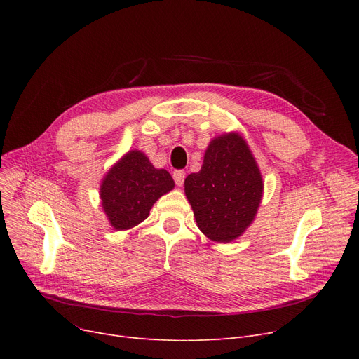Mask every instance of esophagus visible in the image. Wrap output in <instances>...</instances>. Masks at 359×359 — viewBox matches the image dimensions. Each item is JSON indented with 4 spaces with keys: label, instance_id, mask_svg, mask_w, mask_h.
<instances>
[{
    "label": "esophagus",
    "instance_id": "obj_1",
    "mask_svg": "<svg viewBox=\"0 0 359 359\" xmlns=\"http://www.w3.org/2000/svg\"><path fill=\"white\" fill-rule=\"evenodd\" d=\"M184 176H186L184 170H175V172H173V179H175V182H176L177 186H182V184H183Z\"/></svg>",
    "mask_w": 359,
    "mask_h": 359
}]
</instances>
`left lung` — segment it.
I'll return each mask as SVG.
<instances>
[{
    "label": "left lung",
    "mask_w": 359,
    "mask_h": 359,
    "mask_svg": "<svg viewBox=\"0 0 359 359\" xmlns=\"http://www.w3.org/2000/svg\"><path fill=\"white\" fill-rule=\"evenodd\" d=\"M199 230L214 241L240 237L257 212L263 182L246 141L227 134L211 141L201 172L184 179Z\"/></svg>",
    "instance_id": "obj_1"
}]
</instances>
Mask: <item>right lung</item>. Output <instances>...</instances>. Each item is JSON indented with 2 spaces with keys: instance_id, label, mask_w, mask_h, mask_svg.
<instances>
[{
  "instance_id": "obj_1",
  "label": "right lung",
  "mask_w": 359,
  "mask_h": 359,
  "mask_svg": "<svg viewBox=\"0 0 359 359\" xmlns=\"http://www.w3.org/2000/svg\"><path fill=\"white\" fill-rule=\"evenodd\" d=\"M173 187L167 170L156 168L141 151H129L109 170L100 198L113 229L128 230L144 221L154 202Z\"/></svg>"
}]
</instances>
